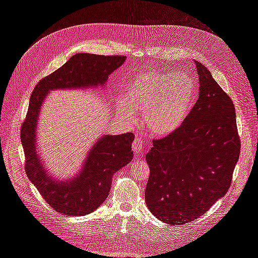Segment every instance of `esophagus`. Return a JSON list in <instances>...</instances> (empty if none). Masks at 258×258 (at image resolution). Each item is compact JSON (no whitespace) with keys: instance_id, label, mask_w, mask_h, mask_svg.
Returning <instances> with one entry per match:
<instances>
[{"instance_id":"obj_1","label":"esophagus","mask_w":258,"mask_h":258,"mask_svg":"<svg viewBox=\"0 0 258 258\" xmlns=\"http://www.w3.org/2000/svg\"><path fill=\"white\" fill-rule=\"evenodd\" d=\"M132 150H134V152L136 154H141L144 152V148H143V144H142V141L141 139L140 138H136L134 143H132Z\"/></svg>"}]
</instances>
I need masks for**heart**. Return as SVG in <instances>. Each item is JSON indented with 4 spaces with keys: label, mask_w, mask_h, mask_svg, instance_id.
Wrapping results in <instances>:
<instances>
[{
    "label": "heart",
    "mask_w": 258,
    "mask_h": 258,
    "mask_svg": "<svg viewBox=\"0 0 258 258\" xmlns=\"http://www.w3.org/2000/svg\"><path fill=\"white\" fill-rule=\"evenodd\" d=\"M196 85L184 72L146 71L127 85L119 104L121 115L131 120L134 112L143 115L146 127L155 137H167L182 126L191 108Z\"/></svg>",
    "instance_id": "b5f03b06"
}]
</instances>
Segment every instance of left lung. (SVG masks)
<instances>
[{
	"label": "left lung",
	"mask_w": 258,
	"mask_h": 258,
	"mask_svg": "<svg viewBox=\"0 0 258 258\" xmlns=\"http://www.w3.org/2000/svg\"><path fill=\"white\" fill-rule=\"evenodd\" d=\"M199 98L173 134L146 154L148 210L170 225L197 220L229 189L240 155L235 106L209 70L195 61Z\"/></svg>",
	"instance_id": "8db88e82"
}]
</instances>
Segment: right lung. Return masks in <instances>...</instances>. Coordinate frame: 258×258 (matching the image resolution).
Wrapping results in <instances>:
<instances>
[{"label": "right lung", "instance_id": "right-lung-1", "mask_svg": "<svg viewBox=\"0 0 258 258\" xmlns=\"http://www.w3.org/2000/svg\"><path fill=\"white\" fill-rule=\"evenodd\" d=\"M126 60L123 56L76 53L57 71L41 80L30 98L21 143L26 155V172L47 204L69 216H84L97 210L107 198L115 172L132 160L134 134L105 135L95 143L81 171L67 181L48 174L37 153L36 129L46 96L56 89H86L104 86L108 75Z\"/></svg>", "mask_w": 258, "mask_h": 258}]
</instances>
